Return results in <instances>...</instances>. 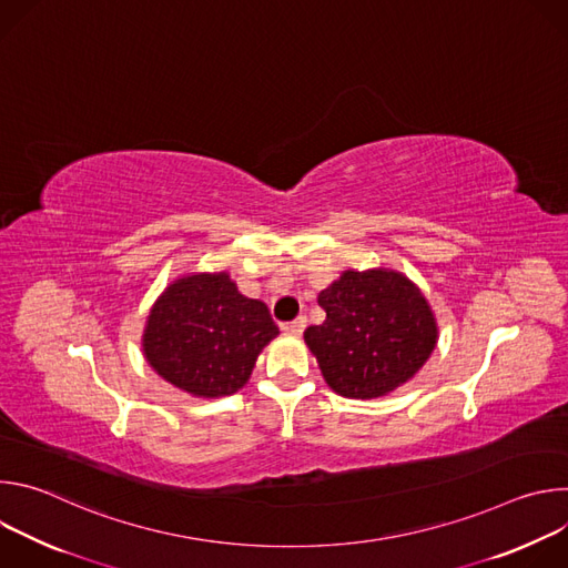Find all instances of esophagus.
Listing matches in <instances>:
<instances>
[{
  "label": "esophagus",
  "instance_id": "1",
  "mask_svg": "<svg viewBox=\"0 0 568 568\" xmlns=\"http://www.w3.org/2000/svg\"><path fill=\"white\" fill-rule=\"evenodd\" d=\"M305 326H307V318L305 316H296L294 321H287V323H283V331L285 333H290V335H301L303 331H305Z\"/></svg>",
  "mask_w": 568,
  "mask_h": 568
}]
</instances>
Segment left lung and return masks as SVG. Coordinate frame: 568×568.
Listing matches in <instances>:
<instances>
[{
	"mask_svg": "<svg viewBox=\"0 0 568 568\" xmlns=\"http://www.w3.org/2000/svg\"><path fill=\"white\" fill-rule=\"evenodd\" d=\"M321 326L305 331L328 386L346 397H379L412 379L436 346V321L418 287L397 272H344L318 294Z\"/></svg>",
	"mask_w": 568,
	"mask_h": 568,
	"instance_id": "obj_1",
	"label": "left lung"
}]
</instances>
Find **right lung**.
<instances>
[{
  "instance_id": "add662e5",
  "label": "right lung",
  "mask_w": 568,
  "mask_h": 568,
  "mask_svg": "<svg viewBox=\"0 0 568 568\" xmlns=\"http://www.w3.org/2000/svg\"><path fill=\"white\" fill-rule=\"evenodd\" d=\"M276 335L267 305L240 294L229 274H193L150 310L143 353L173 386L220 397L247 384L256 357Z\"/></svg>"
}]
</instances>
